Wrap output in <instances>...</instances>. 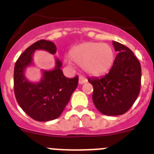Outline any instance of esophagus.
I'll return each instance as SVG.
<instances>
[{"instance_id":"obj_1","label":"esophagus","mask_w":154,"mask_h":154,"mask_svg":"<svg viewBox=\"0 0 154 154\" xmlns=\"http://www.w3.org/2000/svg\"><path fill=\"white\" fill-rule=\"evenodd\" d=\"M87 82V79L85 77H84L83 76H80L79 77V84L80 85H82L85 83Z\"/></svg>"}]
</instances>
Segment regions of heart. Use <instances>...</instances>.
Listing matches in <instances>:
<instances>
[{
    "instance_id": "b5f03b06",
    "label": "heart",
    "mask_w": 154,
    "mask_h": 154,
    "mask_svg": "<svg viewBox=\"0 0 154 154\" xmlns=\"http://www.w3.org/2000/svg\"><path fill=\"white\" fill-rule=\"evenodd\" d=\"M71 61L83 67L93 76H100L111 69L114 53L109 45L97 42H86L76 45L69 53Z\"/></svg>"
}]
</instances>
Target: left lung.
I'll list each match as a JSON object with an SVG mask.
<instances>
[{
  "instance_id": "left-lung-1",
  "label": "left lung",
  "mask_w": 154,
  "mask_h": 154,
  "mask_svg": "<svg viewBox=\"0 0 154 154\" xmlns=\"http://www.w3.org/2000/svg\"><path fill=\"white\" fill-rule=\"evenodd\" d=\"M117 52L111 69L102 77L89 78L94 87L93 101L107 116L124 114L134 105L141 89V64L124 45L112 42Z\"/></svg>"
}]
</instances>
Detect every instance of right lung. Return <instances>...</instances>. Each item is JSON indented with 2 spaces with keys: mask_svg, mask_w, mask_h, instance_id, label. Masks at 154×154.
Instances as JSON below:
<instances>
[{
  "mask_svg": "<svg viewBox=\"0 0 154 154\" xmlns=\"http://www.w3.org/2000/svg\"><path fill=\"white\" fill-rule=\"evenodd\" d=\"M43 49L55 54L57 47L49 41L40 40L25 49L14 67V94L24 112L37 122H49L57 118L69 101L78 85V76L68 78L60 68L62 63L56 59L53 70H43L39 82H30L25 76V69L32 65L35 50Z\"/></svg>",
  "mask_w": 154,
  "mask_h": 154,
  "instance_id": "add662e5",
  "label": "right lung"
}]
</instances>
